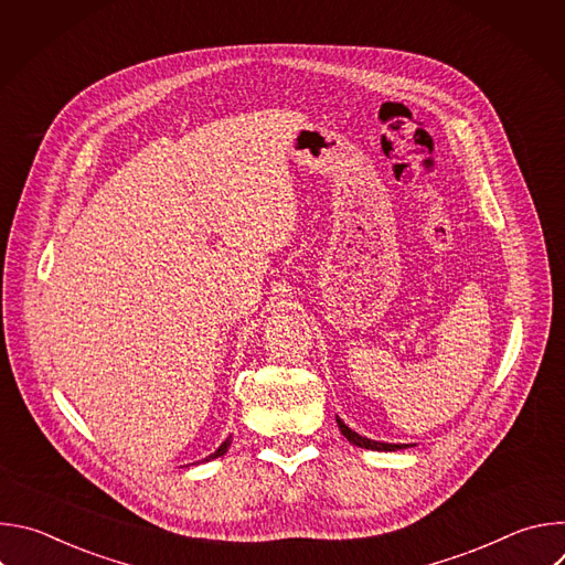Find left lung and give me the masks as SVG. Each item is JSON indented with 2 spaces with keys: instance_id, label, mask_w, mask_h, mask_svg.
Masks as SVG:
<instances>
[{
  "instance_id": "obj_1",
  "label": "left lung",
  "mask_w": 565,
  "mask_h": 565,
  "mask_svg": "<svg viewBox=\"0 0 565 565\" xmlns=\"http://www.w3.org/2000/svg\"><path fill=\"white\" fill-rule=\"evenodd\" d=\"M335 420H338V427H340L342 436H344L351 445H355V447L373 449V451H397V449H407V447H412V445H397V443H380V440H371V438L360 436L358 431H353L349 425H344V420H340V418H335Z\"/></svg>"
}]
</instances>
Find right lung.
Masks as SVG:
<instances>
[{"instance_id": "add662e5", "label": "right lung", "mask_w": 565, "mask_h": 565, "mask_svg": "<svg viewBox=\"0 0 565 565\" xmlns=\"http://www.w3.org/2000/svg\"><path fill=\"white\" fill-rule=\"evenodd\" d=\"M230 445H232V440H230V438H225V440L218 445V449H216L214 454H210V456H205V458H203V462H207V460H214V458L223 456V454L230 449ZM199 462H201V460H199ZM192 465H194V462H192Z\"/></svg>"}]
</instances>
